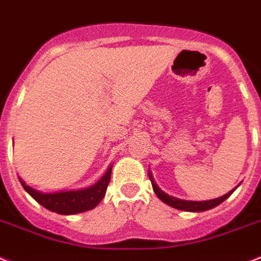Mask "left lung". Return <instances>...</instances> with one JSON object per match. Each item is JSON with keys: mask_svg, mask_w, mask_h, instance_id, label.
Instances as JSON below:
<instances>
[{"mask_svg": "<svg viewBox=\"0 0 261 261\" xmlns=\"http://www.w3.org/2000/svg\"><path fill=\"white\" fill-rule=\"evenodd\" d=\"M149 178H150V181H152V187H153L154 193H156L157 197H159L163 203L172 206V208H176V210L185 211V212H203V211L212 210V208H215V206H217L219 204L223 203L224 200H227L228 197L233 193L234 189H236L234 188L233 191H229L227 195L221 196V197H217V199L206 200V201H188V200L177 199V197H173V196H169L165 192H163V191L157 187L156 182H154L150 172H149Z\"/></svg>", "mask_w": 261, "mask_h": 261, "instance_id": "1", "label": "left lung"}]
</instances>
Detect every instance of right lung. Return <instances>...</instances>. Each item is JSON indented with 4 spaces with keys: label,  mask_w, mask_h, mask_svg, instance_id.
Here are the masks:
<instances>
[{
    "label": "right lung",
    "mask_w": 261,
    "mask_h": 261,
    "mask_svg": "<svg viewBox=\"0 0 261 261\" xmlns=\"http://www.w3.org/2000/svg\"><path fill=\"white\" fill-rule=\"evenodd\" d=\"M111 173L112 167H109L104 176L89 188L56 193H42L40 191H36L32 187L25 184V181H22L21 178H18L23 189L46 210L60 213V215H74V213L93 210L94 206L104 199L108 184L111 181Z\"/></svg>",
    "instance_id": "1"
}]
</instances>
